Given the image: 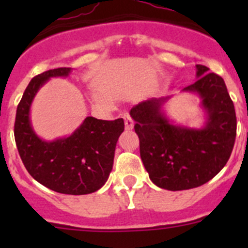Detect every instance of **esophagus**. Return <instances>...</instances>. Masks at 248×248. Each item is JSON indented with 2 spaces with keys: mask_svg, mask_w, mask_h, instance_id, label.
<instances>
[{
  "mask_svg": "<svg viewBox=\"0 0 248 248\" xmlns=\"http://www.w3.org/2000/svg\"><path fill=\"white\" fill-rule=\"evenodd\" d=\"M124 124H126V128L127 129H133L134 127V121L128 114H124Z\"/></svg>",
  "mask_w": 248,
  "mask_h": 248,
  "instance_id": "34e87169",
  "label": "esophagus"
}]
</instances>
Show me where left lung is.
<instances>
[{"label":"left lung","instance_id":"8db88e82","mask_svg":"<svg viewBox=\"0 0 248 248\" xmlns=\"http://www.w3.org/2000/svg\"><path fill=\"white\" fill-rule=\"evenodd\" d=\"M197 80L182 91L198 94L206 114L202 128L174 124L162 110L169 97L131 109L140 157L150 180L169 191L194 188L216 176L228 162L236 137V115L224 80L197 64Z\"/></svg>","mask_w":248,"mask_h":248}]
</instances>
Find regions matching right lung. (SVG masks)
Segmentation results:
<instances>
[{
	"mask_svg": "<svg viewBox=\"0 0 248 248\" xmlns=\"http://www.w3.org/2000/svg\"><path fill=\"white\" fill-rule=\"evenodd\" d=\"M71 72L67 67L50 69L30 81L16 109L14 137L22 163L36 181L59 193L80 196L98 191L107 182L124 122L87 116L71 136L51 141L39 138L30 119L34 96L50 78L68 77Z\"/></svg>",
	"mask_w": 248,
	"mask_h": 248,
	"instance_id": "right-lung-1",
	"label": "right lung"
}]
</instances>
